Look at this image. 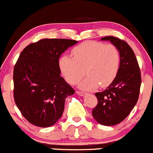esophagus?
<instances>
[{
    "mask_svg": "<svg viewBox=\"0 0 153 153\" xmlns=\"http://www.w3.org/2000/svg\"><path fill=\"white\" fill-rule=\"evenodd\" d=\"M76 93L78 95H79V96H84V95H85V94H86L83 91H76Z\"/></svg>",
    "mask_w": 153,
    "mask_h": 153,
    "instance_id": "1",
    "label": "esophagus"
}]
</instances>
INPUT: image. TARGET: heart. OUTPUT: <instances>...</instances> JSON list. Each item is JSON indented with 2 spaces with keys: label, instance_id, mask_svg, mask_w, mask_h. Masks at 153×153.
Instances as JSON below:
<instances>
[{
  "label": "heart",
  "instance_id": "obj_1",
  "mask_svg": "<svg viewBox=\"0 0 153 153\" xmlns=\"http://www.w3.org/2000/svg\"><path fill=\"white\" fill-rule=\"evenodd\" d=\"M73 57L63 55L59 67L66 81L76 84L85 74L88 75L79 87L85 90L105 88L114 80L120 65V54L114 45L87 41L74 48Z\"/></svg>",
  "mask_w": 153,
  "mask_h": 153
}]
</instances>
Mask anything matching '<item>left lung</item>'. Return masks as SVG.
I'll list each match as a JSON object with an SVG mask.
<instances>
[{"label": "left lung", "instance_id": "left-lung-1", "mask_svg": "<svg viewBox=\"0 0 153 153\" xmlns=\"http://www.w3.org/2000/svg\"><path fill=\"white\" fill-rule=\"evenodd\" d=\"M101 40L110 41L117 47L120 54V65L109 86L95 94L98 103L92 115L100 124L113 126L123 121L137 103L141 75L134 51L125 41L114 36H105Z\"/></svg>", "mask_w": 153, "mask_h": 153}]
</instances>
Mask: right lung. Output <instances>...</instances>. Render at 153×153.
<instances>
[{
	"mask_svg": "<svg viewBox=\"0 0 153 153\" xmlns=\"http://www.w3.org/2000/svg\"><path fill=\"white\" fill-rule=\"evenodd\" d=\"M77 41L45 39L23 50L13 71L15 102L28 122L39 127L56 123L66 97L75 91L60 76L59 58Z\"/></svg>",
	"mask_w": 153,
	"mask_h": 153,
	"instance_id": "1",
	"label": "right lung"
}]
</instances>
